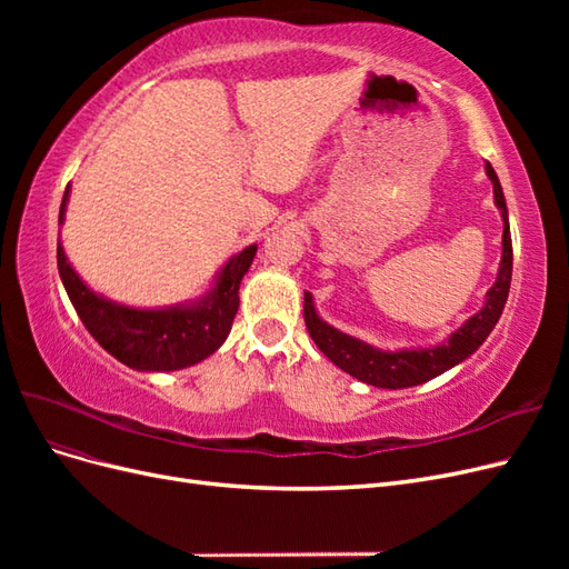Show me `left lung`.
Listing matches in <instances>:
<instances>
[{"label":"left lung","instance_id":"1","mask_svg":"<svg viewBox=\"0 0 569 569\" xmlns=\"http://www.w3.org/2000/svg\"><path fill=\"white\" fill-rule=\"evenodd\" d=\"M487 176L493 184V203L503 220V239H501V263H498L496 282L489 287L485 303L479 311L465 320L458 330L432 347H408V349H380L372 343L351 337L337 330L330 322H325L318 316V308L311 291H303V320L306 330L316 341V347L332 360L337 368L356 377L358 382L380 387V389H406L418 387L429 380H435L441 372L460 366L468 360L481 343L487 341L491 330L501 318L510 278H512V242H510V222H508V206L503 197V187L498 182L496 170L491 163H485Z\"/></svg>","mask_w":569,"mask_h":569}]
</instances>
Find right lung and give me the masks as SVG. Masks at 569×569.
I'll return each mask as SVG.
<instances>
[{"instance_id":"1","label":"right lung","mask_w":569,"mask_h":569,"mask_svg":"<svg viewBox=\"0 0 569 569\" xmlns=\"http://www.w3.org/2000/svg\"><path fill=\"white\" fill-rule=\"evenodd\" d=\"M68 197L71 184L61 199L59 226L66 220ZM256 249V244H249L230 256L201 297L157 308L118 303L99 295L68 261L61 237L57 242V266L68 299L101 349L132 370L173 372L201 363L228 339L239 308V284L253 263Z\"/></svg>"}]
</instances>
